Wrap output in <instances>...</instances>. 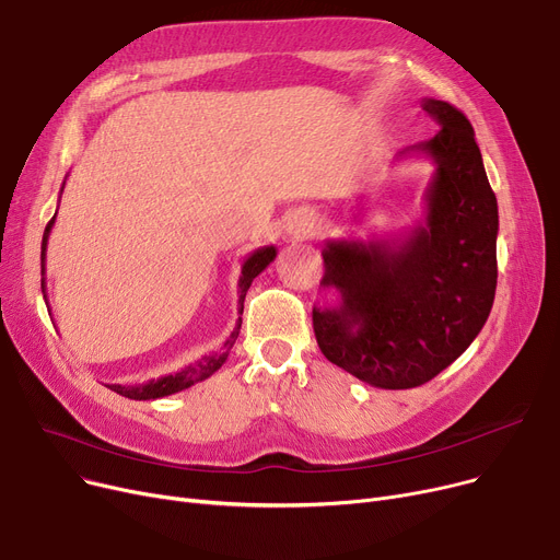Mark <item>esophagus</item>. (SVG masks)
Wrapping results in <instances>:
<instances>
[{"instance_id": "1", "label": "esophagus", "mask_w": 560, "mask_h": 560, "mask_svg": "<svg viewBox=\"0 0 560 560\" xmlns=\"http://www.w3.org/2000/svg\"><path fill=\"white\" fill-rule=\"evenodd\" d=\"M288 231H290L292 235H298V238H304V235H311V233L315 231V222H313L311 215L302 213V215H295V218L290 220Z\"/></svg>"}]
</instances>
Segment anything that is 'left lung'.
I'll return each mask as SVG.
<instances>
[{
    "label": "left lung",
    "instance_id": "obj_1",
    "mask_svg": "<svg viewBox=\"0 0 560 560\" xmlns=\"http://www.w3.org/2000/svg\"><path fill=\"white\" fill-rule=\"evenodd\" d=\"M440 125L397 161L427 156L435 170L424 218L386 241H327L319 285L338 306H313L317 345L365 384L406 390L452 365L483 329L497 288V197L475 129L447 102L422 100Z\"/></svg>",
    "mask_w": 560,
    "mask_h": 560
}]
</instances>
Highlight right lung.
I'll use <instances>...</instances> for the list:
<instances>
[{
  "mask_svg": "<svg viewBox=\"0 0 560 560\" xmlns=\"http://www.w3.org/2000/svg\"><path fill=\"white\" fill-rule=\"evenodd\" d=\"M66 186V182H63ZM63 192V188H61ZM61 199V197H58ZM54 220H56V213L54 218L49 220L47 229H45V235H43V252H40V275H43V295H45V260H47V241H49V233H51V226H54ZM277 258V247L275 245H268V247H258L254 249L241 268V279H238V313L243 315V308H245V295L247 290L252 285V281L268 268V265ZM47 298V295H45ZM241 325H243V317H238V322H235L233 331L229 334V338L224 340L222 349L220 351H213V354H203L201 359H197L195 363L176 370L172 374H165V376H159V378H150V381H142V384H106L113 393L122 395V397H129V399H138V401H147V399H161V397H167V395H174V393H182L195 384H199V381L209 378L211 374H215L226 357L231 347L235 345V338H238L241 334Z\"/></svg>",
  "mask_w": 560,
  "mask_h": 560,
  "instance_id": "add662e5",
  "label": "right lung"
}]
</instances>
